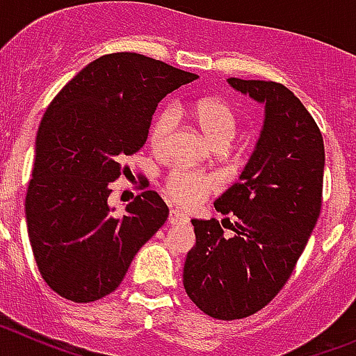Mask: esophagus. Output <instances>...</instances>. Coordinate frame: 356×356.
I'll return each mask as SVG.
<instances>
[{"instance_id":"esophagus-1","label":"esophagus","mask_w":356,"mask_h":356,"mask_svg":"<svg viewBox=\"0 0 356 356\" xmlns=\"http://www.w3.org/2000/svg\"><path fill=\"white\" fill-rule=\"evenodd\" d=\"M188 217L185 216L184 212H180V210H171L169 212V225H181V222H187Z\"/></svg>"}]
</instances>
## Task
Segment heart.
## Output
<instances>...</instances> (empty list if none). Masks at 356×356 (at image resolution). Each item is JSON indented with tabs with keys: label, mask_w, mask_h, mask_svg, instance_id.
<instances>
[{
	"label": "heart",
	"mask_w": 356,
	"mask_h": 356,
	"mask_svg": "<svg viewBox=\"0 0 356 356\" xmlns=\"http://www.w3.org/2000/svg\"><path fill=\"white\" fill-rule=\"evenodd\" d=\"M193 115L207 139L216 146H226L237 134V115L221 97H200L193 105ZM178 127V112L172 105L162 106L149 124V144L159 153L168 151ZM219 180L197 169L176 165L163 178L165 196L181 207H194L216 193Z\"/></svg>",
	"instance_id": "b5f03b06"
}]
</instances>
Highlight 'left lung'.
I'll use <instances>...</instances> for the list:
<instances>
[{"label": "left lung", "instance_id": "1", "mask_svg": "<svg viewBox=\"0 0 356 356\" xmlns=\"http://www.w3.org/2000/svg\"><path fill=\"white\" fill-rule=\"evenodd\" d=\"M266 105V121L241 180L213 203L217 219H193L184 287L201 312L234 321L275 300L294 271L323 205L325 144L303 103L278 81L228 78Z\"/></svg>", "mask_w": 356, "mask_h": 356}]
</instances>
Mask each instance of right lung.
<instances>
[{"mask_svg":"<svg viewBox=\"0 0 356 356\" xmlns=\"http://www.w3.org/2000/svg\"><path fill=\"white\" fill-rule=\"evenodd\" d=\"M197 78L139 53L90 62L49 103L28 184L31 251L51 291L74 303L114 292L137 251L168 221L155 191H144L115 217L112 181L144 146L162 97Z\"/></svg>","mask_w":356,"mask_h":356,"instance_id":"right-lung-1","label":"right lung"}]
</instances>
